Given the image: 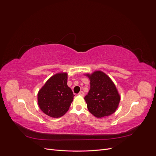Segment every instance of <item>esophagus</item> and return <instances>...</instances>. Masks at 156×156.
Instances as JSON below:
<instances>
[{
  "label": "esophagus",
  "instance_id": "1",
  "mask_svg": "<svg viewBox=\"0 0 156 156\" xmlns=\"http://www.w3.org/2000/svg\"><path fill=\"white\" fill-rule=\"evenodd\" d=\"M79 95H80V96H84V93L83 92V91H81L80 92L79 94Z\"/></svg>",
  "mask_w": 156,
  "mask_h": 156
}]
</instances>
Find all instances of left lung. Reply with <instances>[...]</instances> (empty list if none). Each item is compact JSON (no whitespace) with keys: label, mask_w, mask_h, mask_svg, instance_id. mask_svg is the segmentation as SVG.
Here are the masks:
<instances>
[{"label":"left lung","mask_w":156,"mask_h":156,"mask_svg":"<svg viewBox=\"0 0 156 156\" xmlns=\"http://www.w3.org/2000/svg\"><path fill=\"white\" fill-rule=\"evenodd\" d=\"M90 88L84 97L88 111L97 118L110 116L119 106L120 96L110 77L101 71L87 74Z\"/></svg>","instance_id":"8db88e82"}]
</instances>
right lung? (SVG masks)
I'll return each instance as SVG.
<instances>
[{
    "instance_id": "right-lung-1",
    "label": "right lung",
    "mask_w": 156,
    "mask_h": 156,
    "mask_svg": "<svg viewBox=\"0 0 156 156\" xmlns=\"http://www.w3.org/2000/svg\"><path fill=\"white\" fill-rule=\"evenodd\" d=\"M67 73H59L49 78L37 94V103L45 115L59 118L65 115L74 95L67 84Z\"/></svg>"
}]
</instances>
